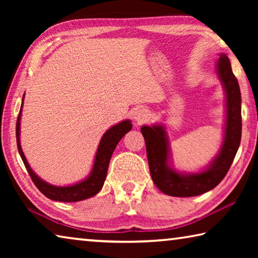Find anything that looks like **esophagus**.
Segmentation results:
<instances>
[{"mask_svg": "<svg viewBox=\"0 0 258 258\" xmlns=\"http://www.w3.org/2000/svg\"><path fill=\"white\" fill-rule=\"evenodd\" d=\"M133 118L137 124H142L149 119V111L146 108L139 107L133 111Z\"/></svg>", "mask_w": 258, "mask_h": 258, "instance_id": "esophagus-1", "label": "esophagus"}]
</instances>
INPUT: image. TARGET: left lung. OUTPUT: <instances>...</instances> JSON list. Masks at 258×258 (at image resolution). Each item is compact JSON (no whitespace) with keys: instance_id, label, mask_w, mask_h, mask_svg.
Masks as SVG:
<instances>
[{"instance_id":"1","label":"left lung","mask_w":258,"mask_h":258,"mask_svg":"<svg viewBox=\"0 0 258 258\" xmlns=\"http://www.w3.org/2000/svg\"><path fill=\"white\" fill-rule=\"evenodd\" d=\"M218 55L216 74L225 95L224 135L220 150L206 167L196 173L178 172L172 163L165 126L154 124L141 127L152 181L163 194L172 197H195L214 189L226 175L239 149L241 140V93L228 55Z\"/></svg>"}]
</instances>
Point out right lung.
<instances>
[{"instance_id":"obj_1","label":"right lung","mask_w":258,"mask_h":258,"mask_svg":"<svg viewBox=\"0 0 258 258\" xmlns=\"http://www.w3.org/2000/svg\"><path fill=\"white\" fill-rule=\"evenodd\" d=\"M24 99H25V94L23 97V101H21L18 119H17V126H16L17 146H18L19 155L24 161L25 167L27 169L29 176L32 177L34 184L37 186V189L40 190L45 197H47L51 200H55V202L75 203V202H81V200H84L87 198H91L97 195L98 192L102 189L104 180H106L107 177L108 166L112 156V152L115 150L116 146L118 145V142L120 141L121 138L132 130V121L130 119L121 120L120 123L111 126L110 128L104 132L98 146L92 169H91L90 174L84 178V180H82L72 185L58 186V185L50 184V183H47L46 181L42 180V178L33 171L32 167H30L28 164L27 159H26L23 149H21L20 120H21V113H23Z\"/></svg>"}]
</instances>
